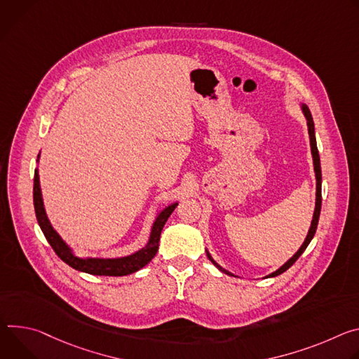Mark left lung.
<instances>
[{"label": "left lung", "instance_id": "8db88e82", "mask_svg": "<svg viewBox=\"0 0 359 359\" xmlns=\"http://www.w3.org/2000/svg\"><path fill=\"white\" fill-rule=\"evenodd\" d=\"M301 111H302V114H304V116H305V119H306V127H308V134H309V144H311V154H312V161H313V172H315V180H316V191H315V210H313V215H312V221H311V226H309V229H308V233H306V236H305V240H304V243H302V245L299 247V250L284 264V265H281L280 268L278 269H275L273 272H271V273H268L266 276H264V278H271V276H276V275H280V273H283L284 271H287L299 257H301V254L306 250V247L309 245V243H311V240L313 238V235H315V231H316V225H318V219H320V214H321V203H323V198H321V184H323V175H321V161H320V154H318V148H316V138H315V127H313V119H312V115H311V111H309V108L306 107V104H301ZM205 251H207V257H208V259L219 269V271H222L224 273H226V275H231V276H235L232 272H229V271H226L225 268H222L212 257H211V254H210V251L205 248Z\"/></svg>", "mask_w": 359, "mask_h": 359}]
</instances>
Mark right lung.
Listing matches in <instances>:
<instances>
[{
    "label": "right lung",
    "instance_id": "obj_1",
    "mask_svg": "<svg viewBox=\"0 0 359 359\" xmlns=\"http://www.w3.org/2000/svg\"><path fill=\"white\" fill-rule=\"evenodd\" d=\"M41 154V152H39ZM39 154L36 156V168L34 172V208L36 221L39 224V228L44 232L47 241L55 251V254L69 266H72L76 271L87 272L91 275H100V276H123L130 275L141 268H144L156 254L159 247V235L170 218V215L174 212V210L178 205V201L167 205L165 208L159 210L155 215V219L151 226V232L148 236V243L141 250L126 255V257H116V258H101V257H79L64 240L61 235L55 231L51 221L48 219L41 185H39V174H38V163H39Z\"/></svg>",
    "mask_w": 359,
    "mask_h": 359
}]
</instances>
